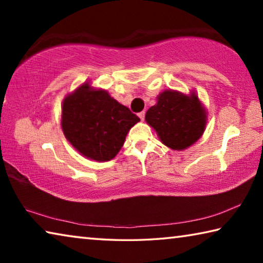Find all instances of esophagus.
I'll return each mask as SVG.
<instances>
[{"label":"esophagus","mask_w":263,"mask_h":263,"mask_svg":"<svg viewBox=\"0 0 263 263\" xmlns=\"http://www.w3.org/2000/svg\"><path fill=\"white\" fill-rule=\"evenodd\" d=\"M138 117L140 118V121H144V119H145V112H144V111H141V112L138 114Z\"/></svg>","instance_id":"esophagus-1"}]
</instances>
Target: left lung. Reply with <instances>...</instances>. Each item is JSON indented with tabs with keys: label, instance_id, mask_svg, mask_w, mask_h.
I'll return each mask as SVG.
<instances>
[{
	"label": "left lung",
	"instance_id": "left-lung-1",
	"mask_svg": "<svg viewBox=\"0 0 263 263\" xmlns=\"http://www.w3.org/2000/svg\"><path fill=\"white\" fill-rule=\"evenodd\" d=\"M145 121L157 132L160 141L174 151H183L203 136L208 111L195 91L190 94L167 89L157 97Z\"/></svg>",
	"mask_w": 263,
	"mask_h": 263
}]
</instances>
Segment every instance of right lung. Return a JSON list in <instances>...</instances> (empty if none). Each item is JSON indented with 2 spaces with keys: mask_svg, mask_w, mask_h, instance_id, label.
Here are the masks:
<instances>
[{
  "mask_svg": "<svg viewBox=\"0 0 263 263\" xmlns=\"http://www.w3.org/2000/svg\"><path fill=\"white\" fill-rule=\"evenodd\" d=\"M140 119L104 89L89 81L62 101L61 128L73 147L84 158L109 161L123 147L127 132Z\"/></svg>",
  "mask_w": 263,
  "mask_h": 263,
  "instance_id": "right-lung-1",
  "label": "right lung"
}]
</instances>
